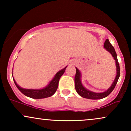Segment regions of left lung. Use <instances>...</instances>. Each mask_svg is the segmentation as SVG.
<instances>
[{"label": "left lung", "instance_id": "1", "mask_svg": "<svg viewBox=\"0 0 131 131\" xmlns=\"http://www.w3.org/2000/svg\"><path fill=\"white\" fill-rule=\"evenodd\" d=\"M104 48L108 51V52H109L110 53L112 54V57H113L114 60H115L116 67V75L115 80L113 81V82L111 86L106 91L100 93L94 92L91 91H89V90L87 89L84 88V86L82 85V82H81V76H82L81 73L77 68H76V73L74 77L75 89H76V91L77 92L78 94L82 97H83V98L92 99V100H98V99L105 98V97H107L108 95L110 94V93L113 91L116 85L117 82H118V79L120 76L119 64L118 58H117L116 53L113 46L111 44L108 39L105 40L104 43Z\"/></svg>", "mask_w": 131, "mask_h": 131}]
</instances>
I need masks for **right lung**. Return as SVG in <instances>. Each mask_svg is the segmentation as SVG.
Here are the masks:
<instances>
[{"label": "right lung", "instance_id": "obj_1", "mask_svg": "<svg viewBox=\"0 0 131 131\" xmlns=\"http://www.w3.org/2000/svg\"><path fill=\"white\" fill-rule=\"evenodd\" d=\"M67 67V66L65 68H64L63 69H62V70H60L59 71L57 72L56 74L55 75V76L53 78V79L49 82V83L45 88L40 89H29L22 88L17 84L15 80L14 79V78H13V79L16 86L18 89L19 91L21 93H23L25 95H26L28 97H30V98L35 99L47 98V97H51L52 95H53L55 93V92L57 91V89L58 86V82H59L61 76L63 74Z\"/></svg>", "mask_w": 131, "mask_h": 131}]
</instances>
